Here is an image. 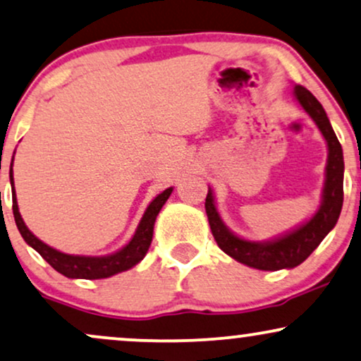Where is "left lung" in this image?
I'll return each instance as SVG.
<instances>
[{"label": "left lung", "instance_id": "1", "mask_svg": "<svg viewBox=\"0 0 361 361\" xmlns=\"http://www.w3.org/2000/svg\"><path fill=\"white\" fill-rule=\"evenodd\" d=\"M294 95L307 114L312 117L321 134L328 142V164L326 180H324L323 200L319 210L310 222L272 242H250L233 235L225 227L219 212L215 208L214 193L208 190L205 200V210L215 242L225 254L245 266L260 269V271H279V269H293L310 257L312 250L321 244L338 222L343 207V149L336 134H334L329 119L318 99L306 87H294Z\"/></svg>", "mask_w": 361, "mask_h": 361}]
</instances>
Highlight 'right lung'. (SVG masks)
I'll use <instances>...</instances> for the list:
<instances>
[{"label":"right lung","instance_id":"right-lung-1","mask_svg":"<svg viewBox=\"0 0 361 361\" xmlns=\"http://www.w3.org/2000/svg\"><path fill=\"white\" fill-rule=\"evenodd\" d=\"M13 164V163H11ZM10 180L13 186V175L10 169ZM173 188L164 190L163 193H159L153 202L149 203V207L146 208L145 215H142L139 227L134 233L128 245L124 249L112 255H106V257H85V255H68L63 252H59L51 249L50 245L43 244L40 238H37L32 232L27 228L23 219H21L18 203H16V193L15 186H13V215H15L16 227H18L21 237L25 238L28 245H32L38 254L42 255L56 272L63 274L65 277H71V279H104V277H111L117 274V272H123L131 269L146 255L147 249H149L151 240H153V228L156 216H158L159 210H161L166 200L171 195Z\"/></svg>","mask_w":361,"mask_h":361}]
</instances>
